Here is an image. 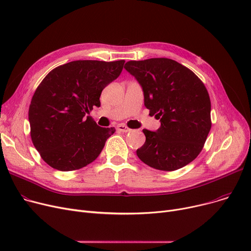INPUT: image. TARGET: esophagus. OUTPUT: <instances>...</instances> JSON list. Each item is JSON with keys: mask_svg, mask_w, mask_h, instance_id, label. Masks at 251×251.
<instances>
[{"mask_svg": "<svg viewBox=\"0 0 251 251\" xmlns=\"http://www.w3.org/2000/svg\"><path fill=\"white\" fill-rule=\"evenodd\" d=\"M117 129H118L119 131H121V132H129V131L131 130V129H129L127 126H125L124 124H119V125L117 126Z\"/></svg>", "mask_w": 251, "mask_h": 251, "instance_id": "1", "label": "esophagus"}]
</instances>
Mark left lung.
<instances>
[{"instance_id": "1", "label": "left lung", "mask_w": 251, "mask_h": 251, "mask_svg": "<svg viewBox=\"0 0 251 251\" xmlns=\"http://www.w3.org/2000/svg\"><path fill=\"white\" fill-rule=\"evenodd\" d=\"M124 68L140 84L144 105L161 122L156 131L143 129L146 142L136 151L148 166L175 171L191 163L209 133L210 100L201 79L167 58L129 61Z\"/></svg>"}]
</instances>
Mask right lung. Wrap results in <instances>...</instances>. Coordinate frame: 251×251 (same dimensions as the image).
Here are the masks:
<instances>
[{"instance_id":"add662e5","label":"right lung","mask_w":251,"mask_h":251,"mask_svg":"<svg viewBox=\"0 0 251 251\" xmlns=\"http://www.w3.org/2000/svg\"><path fill=\"white\" fill-rule=\"evenodd\" d=\"M125 61L79 60L51 70L32 97L30 136L42 159L59 171L94 162L115 128L100 127L90 117L102 89L117 79Z\"/></svg>"}]
</instances>
